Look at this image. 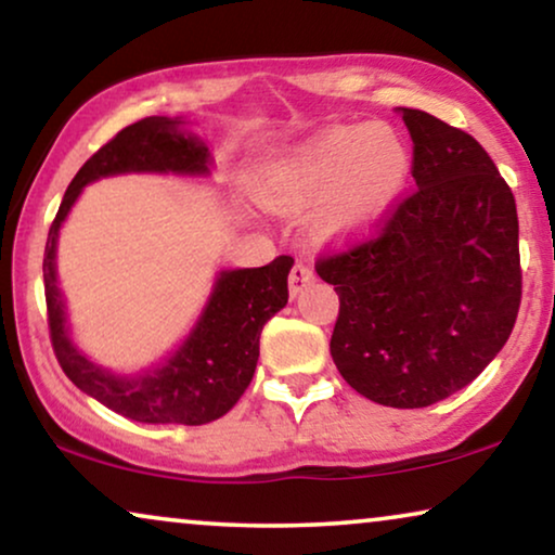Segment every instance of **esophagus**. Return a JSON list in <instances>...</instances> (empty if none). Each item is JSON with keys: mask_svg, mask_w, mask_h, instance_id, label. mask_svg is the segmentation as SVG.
Returning a JSON list of instances; mask_svg holds the SVG:
<instances>
[{"mask_svg": "<svg viewBox=\"0 0 555 555\" xmlns=\"http://www.w3.org/2000/svg\"><path fill=\"white\" fill-rule=\"evenodd\" d=\"M314 282V269L309 263H297L289 273V294L292 297H297V294H301L307 289L309 284Z\"/></svg>", "mask_w": 555, "mask_h": 555, "instance_id": "esophagus-1", "label": "esophagus"}]
</instances>
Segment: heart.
Here are the masks:
<instances>
[{
    "label": "heart",
    "mask_w": 555,
    "mask_h": 555,
    "mask_svg": "<svg viewBox=\"0 0 555 555\" xmlns=\"http://www.w3.org/2000/svg\"><path fill=\"white\" fill-rule=\"evenodd\" d=\"M411 150L388 124L332 127L273 159L258 195L273 210L307 212L327 238L373 231L401 201Z\"/></svg>",
    "instance_id": "b5f03b06"
}]
</instances>
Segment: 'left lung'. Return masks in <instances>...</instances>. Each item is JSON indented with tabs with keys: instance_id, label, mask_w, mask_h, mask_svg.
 <instances>
[{
	"instance_id": "left-lung-1",
	"label": "left lung",
	"mask_w": 555,
	"mask_h": 555,
	"mask_svg": "<svg viewBox=\"0 0 555 555\" xmlns=\"http://www.w3.org/2000/svg\"><path fill=\"white\" fill-rule=\"evenodd\" d=\"M416 190L378 238L317 261L339 314L330 352L360 396L424 409L469 386L507 343L520 307L518 210L475 137L398 108Z\"/></svg>"
}]
</instances>
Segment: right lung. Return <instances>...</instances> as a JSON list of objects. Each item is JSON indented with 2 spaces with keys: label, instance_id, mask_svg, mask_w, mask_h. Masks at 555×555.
Listing matches in <instances>:
<instances>
[{
  "label": "right lung",
  "instance_id": "1",
  "mask_svg": "<svg viewBox=\"0 0 555 555\" xmlns=\"http://www.w3.org/2000/svg\"><path fill=\"white\" fill-rule=\"evenodd\" d=\"M212 154L180 116H146L103 144L65 190L50 225L46 279L50 339L57 363L86 396L139 424H210L233 409L254 378L263 324L289 299L292 256L258 269H223L212 282L201 317L175 350L137 373L93 363L70 335L65 297L57 286V238L86 184L116 175L210 177Z\"/></svg>",
  "mask_w": 555,
  "mask_h": 555
}]
</instances>
